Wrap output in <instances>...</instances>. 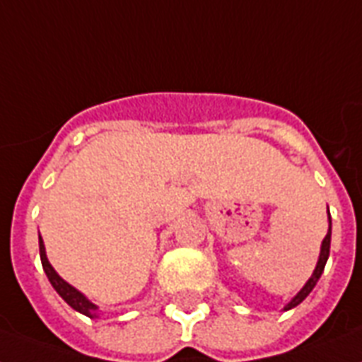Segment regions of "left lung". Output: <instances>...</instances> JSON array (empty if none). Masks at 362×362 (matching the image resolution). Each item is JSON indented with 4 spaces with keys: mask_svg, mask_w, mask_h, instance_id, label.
Masks as SVG:
<instances>
[{
    "mask_svg": "<svg viewBox=\"0 0 362 362\" xmlns=\"http://www.w3.org/2000/svg\"><path fill=\"white\" fill-rule=\"evenodd\" d=\"M329 253H330V215H329V234L325 236L323 243H321V255H319L317 266H315V270H313L312 277L308 279L306 285L302 287L300 293H298V295H296L295 298H293V300L288 302L287 306H285V310H291V308L298 306V304H300V302L304 300V298H306V296L310 295V293H312L313 287H315V283L319 281V277H321V274H323L325 264H327V259H329Z\"/></svg>",
    "mask_w": 362,
    "mask_h": 362,
    "instance_id": "obj_1",
    "label": "left lung"
}]
</instances>
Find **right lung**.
<instances>
[{"instance_id": "right-lung-1", "label": "right lung", "mask_w": 362, "mask_h": 362, "mask_svg": "<svg viewBox=\"0 0 362 362\" xmlns=\"http://www.w3.org/2000/svg\"><path fill=\"white\" fill-rule=\"evenodd\" d=\"M39 255H41V264H43V270L49 277L50 285L56 288V293L64 298V300L69 304V306L74 308L75 312L83 313L86 317H98V306H94L85 295H81L79 291L75 287H71L69 283H66L62 279L58 274L54 272V268L50 266V262L47 260V255H45V245H43V240L39 236Z\"/></svg>"}]
</instances>
